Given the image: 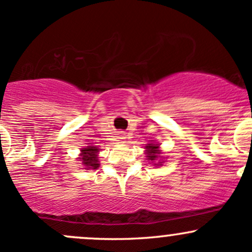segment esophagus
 Segmentation results:
<instances>
[{
	"instance_id": "esophagus-1",
	"label": "esophagus",
	"mask_w": 252,
	"mask_h": 252,
	"mask_svg": "<svg viewBox=\"0 0 252 252\" xmlns=\"http://www.w3.org/2000/svg\"><path fill=\"white\" fill-rule=\"evenodd\" d=\"M121 139H122V140H126V135H122Z\"/></svg>"
}]
</instances>
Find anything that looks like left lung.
I'll return each instance as SVG.
<instances>
[{
    "mask_svg": "<svg viewBox=\"0 0 252 252\" xmlns=\"http://www.w3.org/2000/svg\"><path fill=\"white\" fill-rule=\"evenodd\" d=\"M160 153L161 152L159 151V146L158 145H154V143H148L147 146H146V154H147V159L151 160V161H156L157 159H159V158H162L160 157ZM162 162V161H161ZM161 162H158V164H154V165H161Z\"/></svg>",
    "mask_w": 252,
    "mask_h": 252,
    "instance_id": "8db88e82",
    "label": "left lung"
}]
</instances>
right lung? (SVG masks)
<instances>
[{
  "label": "right lung",
  "instance_id": "add662e5",
  "mask_svg": "<svg viewBox=\"0 0 252 252\" xmlns=\"http://www.w3.org/2000/svg\"><path fill=\"white\" fill-rule=\"evenodd\" d=\"M98 152L99 148L94 147V146H88V147L81 149V154H80L79 159L81 160L86 170H88V168L96 170L99 167Z\"/></svg>",
  "mask_w": 252,
  "mask_h": 252
}]
</instances>
